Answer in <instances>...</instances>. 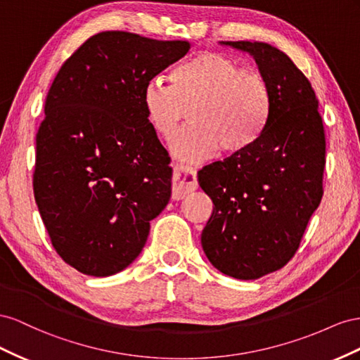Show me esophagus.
<instances>
[{
	"instance_id": "obj_1",
	"label": "esophagus",
	"mask_w": 360,
	"mask_h": 360,
	"mask_svg": "<svg viewBox=\"0 0 360 360\" xmlns=\"http://www.w3.org/2000/svg\"><path fill=\"white\" fill-rule=\"evenodd\" d=\"M198 188V179H196V173L193 172V169L187 166H176L173 173V179H172V198L173 199H184Z\"/></svg>"
}]
</instances>
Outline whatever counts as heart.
Returning a JSON list of instances; mask_svg holds the SVG:
<instances>
[{
  "label": "heart",
  "mask_w": 360,
  "mask_h": 360,
  "mask_svg": "<svg viewBox=\"0 0 360 360\" xmlns=\"http://www.w3.org/2000/svg\"><path fill=\"white\" fill-rule=\"evenodd\" d=\"M169 78L170 84L160 78L148 81L141 101L149 125L164 139L188 110L191 122L170 140L178 160H207L219 148L235 155L261 139L273 105L271 87L261 72L205 51L178 63Z\"/></svg>",
  "instance_id": "heart-1"
}]
</instances>
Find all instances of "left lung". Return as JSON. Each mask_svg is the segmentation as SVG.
Masks as SVG:
<instances>
[{
  "mask_svg": "<svg viewBox=\"0 0 360 360\" xmlns=\"http://www.w3.org/2000/svg\"><path fill=\"white\" fill-rule=\"evenodd\" d=\"M253 56L273 105L252 148L198 173L214 203L202 232L210 262L235 279L282 269L299 249L323 198L326 137L315 91L292 60L264 42H221Z\"/></svg>",
  "mask_w": 360,
  "mask_h": 360,
  "instance_id": "8db88e82",
  "label": "left lung"
}]
</instances>
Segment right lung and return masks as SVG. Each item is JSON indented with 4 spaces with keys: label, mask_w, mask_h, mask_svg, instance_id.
<instances>
[{
    "label": "right lung",
    "mask_w": 360,
    "mask_h": 360,
    "mask_svg": "<svg viewBox=\"0 0 360 360\" xmlns=\"http://www.w3.org/2000/svg\"><path fill=\"white\" fill-rule=\"evenodd\" d=\"M188 49L186 40L102 32L51 84L33 190L56 252L79 273L105 277L127 269L145 248L149 221L169 203L170 157L141 95Z\"/></svg>",
    "instance_id": "obj_1"
}]
</instances>
